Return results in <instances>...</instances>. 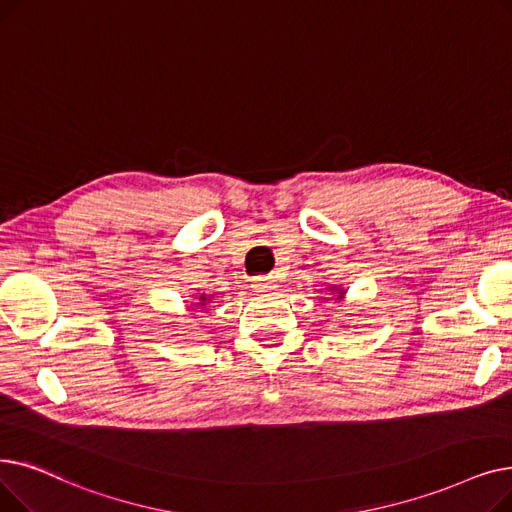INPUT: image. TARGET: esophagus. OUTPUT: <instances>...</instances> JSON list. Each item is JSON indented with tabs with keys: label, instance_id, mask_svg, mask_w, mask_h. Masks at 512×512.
Masks as SVG:
<instances>
[{
	"label": "esophagus",
	"instance_id": "obj_1",
	"mask_svg": "<svg viewBox=\"0 0 512 512\" xmlns=\"http://www.w3.org/2000/svg\"><path fill=\"white\" fill-rule=\"evenodd\" d=\"M258 294H269V291H275L277 287V281L273 275H266V277H256L254 279V285H252Z\"/></svg>",
	"mask_w": 512,
	"mask_h": 512
}]
</instances>
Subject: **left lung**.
<instances>
[{
  "label": "left lung",
  "instance_id": "1",
  "mask_svg": "<svg viewBox=\"0 0 512 512\" xmlns=\"http://www.w3.org/2000/svg\"><path fill=\"white\" fill-rule=\"evenodd\" d=\"M342 298H344V289H339L337 291V300H342Z\"/></svg>",
  "mask_w": 512,
  "mask_h": 512
}]
</instances>
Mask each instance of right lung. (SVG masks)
Returning a JSON list of instances; mask_svg holds the SVG:
<instances>
[{"label":"right lung","mask_w":512,"mask_h":512,"mask_svg":"<svg viewBox=\"0 0 512 512\" xmlns=\"http://www.w3.org/2000/svg\"><path fill=\"white\" fill-rule=\"evenodd\" d=\"M206 300H208V298H206V294H202V296H200V304L204 306V302H206Z\"/></svg>","instance_id":"1"}]
</instances>
